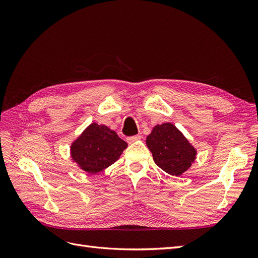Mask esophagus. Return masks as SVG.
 I'll use <instances>...</instances> for the list:
<instances>
[{
	"instance_id": "obj_1",
	"label": "esophagus",
	"mask_w": 258,
	"mask_h": 258,
	"mask_svg": "<svg viewBox=\"0 0 258 258\" xmlns=\"http://www.w3.org/2000/svg\"><path fill=\"white\" fill-rule=\"evenodd\" d=\"M140 139H141V136H140V135H137V136H134V137H129V138H127V142L129 144H131V143L138 141V140H140Z\"/></svg>"
}]
</instances>
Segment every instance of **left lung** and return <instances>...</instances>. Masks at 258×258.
I'll use <instances>...</instances> for the list:
<instances>
[{
  "label": "left lung",
  "mask_w": 258,
  "mask_h": 258,
  "mask_svg": "<svg viewBox=\"0 0 258 258\" xmlns=\"http://www.w3.org/2000/svg\"><path fill=\"white\" fill-rule=\"evenodd\" d=\"M146 145L156 165L170 175H182L196 160L197 150L171 122L156 124Z\"/></svg>",
  "instance_id": "1"
}]
</instances>
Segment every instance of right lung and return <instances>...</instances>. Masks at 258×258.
<instances>
[{
    "label": "right lung",
    "mask_w": 258,
    "mask_h": 258,
    "mask_svg": "<svg viewBox=\"0 0 258 258\" xmlns=\"http://www.w3.org/2000/svg\"><path fill=\"white\" fill-rule=\"evenodd\" d=\"M128 144L104 124L91 122L70 146L72 161L88 174L105 170L120 157Z\"/></svg>",
    "instance_id": "1"
}]
</instances>
